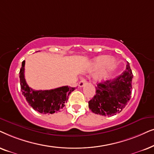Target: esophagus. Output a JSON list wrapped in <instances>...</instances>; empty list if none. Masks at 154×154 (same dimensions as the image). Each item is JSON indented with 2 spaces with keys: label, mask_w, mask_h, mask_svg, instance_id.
<instances>
[{
  "label": "esophagus",
  "mask_w": 154,
  "mask_h": 154,
  "mask_svg": "<svg viewBox=\"0 0 154 154\" xmlns=\"http://www.w3.org/2000/svg\"><path fill=\"white\" fill-rule=\"evenodd\" d=\"M87 79H82V80L79 82V87H84V86H85V85H87Z\"/></svg>",
  "instance_id": "esophagus-1"
}]
</instances>
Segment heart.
<instances>
[{"label":"heart","instance_id":"obj_1","mask_svg":"<svg viewBox=\"0 0 154 154\" xmlns=\"http://www.w3.org/2000/svg\"><path fill=\"white\" fill-rule=\"evenodd\" d=\"M116 65V59L108 56H99L90 63L88 70L95 72L93 78L95 81H101L107 77L108 74Z\"/></svg>","mask_w":154,"mask_h":154}]
</instances>
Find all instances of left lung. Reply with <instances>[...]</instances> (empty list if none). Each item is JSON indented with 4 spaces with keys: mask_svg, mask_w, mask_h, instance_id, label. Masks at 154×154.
Instances as JSON below:
<instances>
[{
    "mask_svg": "<svg viewBox=\"0 0 154 154\" xmlns=\"http://www.w3.org/2000/svg\"><path fill=\"white\" fill-rule=\"evenodd\" d=\"M133 74L128 63L126 69L116 79L98 83L96 94L89 101V108L103 116L120 113L130 101Z\"/></svg>",
    "mask_w": 154,
    "mask_h": 154,
    "instance_id": "1",
    "label": "left lung"
}]
</instances>
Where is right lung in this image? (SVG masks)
Masks as SVG:
<instances>
[{"label": "right lung", "mask_w": 154, "mask_h": 154, "mask_svg": "<svg viewBox=\"0 0 154 154\" xmlns=\"http://www.w3.org/2000/svg\"><path fill=\"white\" fill-rule=\"evenodd\" d=\"M24 65L25 61L23 60L20 71V87L29 105L40 113L53 114L60 112L75 87L64 86L51 90L32 89L27 85L24 78Z\"/></svg>", "instance_id": "obj_1"}]
</instances>
